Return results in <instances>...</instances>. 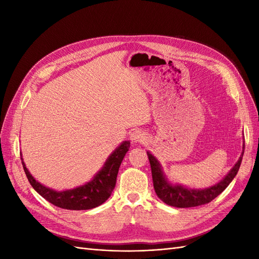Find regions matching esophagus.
<instances>
[{
  "label": "esophagus",
  "mask_w": 259,
  "mask_h": 259,
  "mask_svg": "<svg viewBox=\"0 0 259 259\" xmlns=\"http://www.w3.org/2000/svg\"><path fill=\"white\" fill-rule=\"evenodd\" d=\"M147 137L144 133H141V131L139 130H136L134 131L133 134H131V140H133L134 142H144L146 141Z\"/></svg>",
  "instance_id": "34e87169"
}]
</instances>
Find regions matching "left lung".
Returning <instances> with one entry per match:
<instances>
[{
	"label": "left lung",
	"mask_w": 259,
	"mask_h": 259,
	"mask_svg": "<svg viewBox=\"0 0 259 259\" xmlns=\"http://www.w3.org/2000/svg\"><path fill=\"white\" fill-rule=\"evenodd\" d=\"M243 148L245 149V145ZM147 155L148 158H149L153 188H155L157 196L169 206L177 208H189L209 203L227 188V186L232 183V180L238 172L244 151L241 153L240 158L238 159L237 163L235 164L233 169L230 170V172L221 181V183H218L217 185L210 187V188L203 190L187 189L181 186H172L168 184L163 177L160 164L157 161V159L153 157L150 152H147Z\"/></svg>",
	"instance_id": "1"
}]
</instances>
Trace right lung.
I'll list each match as a JSON object with an SVG mask.
<instances>
[{
	"label": "right lung",
	"mask_w": 259,
	"mask_h": 259,
	"mask_svg": "<svg viewBox=\"0 0 259 259\" xmlns=\"http://www.w3.org/2000/svg\"><path fill=\"white\" fill-rule=\"evenodd\" d=\"M129 148L130 142L124 141L108 158L104 167L91 181L84 186L65 191L52 190L37 183L26 169L23 161H22V164H23L24 172L29 183L46 200L54 206L69 209V210H85V209H92L100 206L111 196L115 187V181H117L119 167Z\"/></svg>",
	"instance_id": "1"
}]
</instances>
